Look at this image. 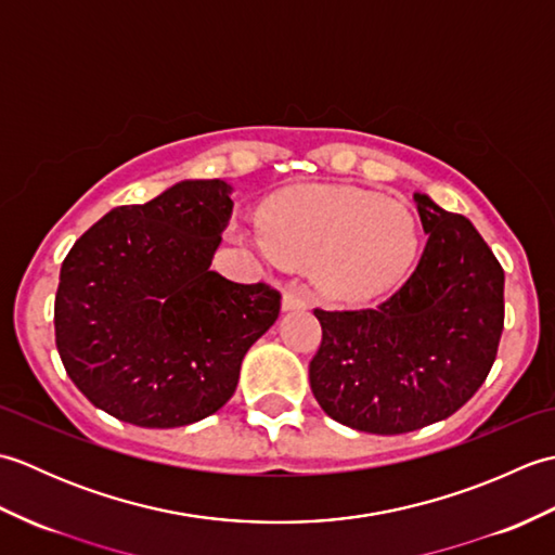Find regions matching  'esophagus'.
<instances>
[{"instance_id": "1", "label": "esophagus", "mask_w": 555, "mask_h": 555, "mask_svg": "<svg viewBox=\"0 0 555 555\" xmlns=\"http://www.w3.org/2000/svg\"><path fill=\"white\" fill-rule=\"evenodd\" d=\"M281 305H284L286 312H291V310H308V305H310L308 291H302V288H288V291L284 293V300H281Z\"/></svg>"}]
</instances>
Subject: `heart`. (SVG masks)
I'll return each instance as SVG.
<instances>
[{"instance_id": "1", "label": "heart", "mask_w": 555, "mask_h": 555, "mask_svg": "<svg viewBox=\"0 0 555 555\" xmlns=\"http://www.w3.org/2000/svg\"><path fill=\"white\" fill-rule=\"evenodd\" d=\"M253 245L305 264L324 296L367 302L396 291L417 262L412 211L356 185H300L267 199Z\"/></svg>"}]
</instances>
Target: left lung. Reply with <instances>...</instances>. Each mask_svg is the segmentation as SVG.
<instances>
[{
	"label": "left lung",
	"instance_id": "1",
	"mask_svg": "<svg viewBox=\"0 0 555 555\" xmlns=\"http://www.w3.org/2000/svg\"><path fill=\"white\" fill-rule=\"evenodd\" d=\"M427 245L403 288L374 310H314L322 346L310 386L328 417L405 434L451 417L496 360L503 269L463 215L415 193Z\"/></svg>",
	"mask_w": 555,
	"mask_h": 555
}]
</instances>
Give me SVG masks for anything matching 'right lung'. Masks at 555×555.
Wrapping results in <instances>:
<instances>
[{"instance_id":"obj_1","label":"right lung","mask_w":555,"mask_h":555,"mask_svg":"<svg viewBox=\"0 0 555 555\" xmlns=\"http://www.w3.org/2000/svg\"><path fill=\"white\" fill-rule=\"evenodd\" d=\"M233 185L181 181L104 215L70 247L54 300L70 382L107 415L145 429L215 415L241 362L281 310L279 291L211 271Z\"/></svg>"}]
</instances>
